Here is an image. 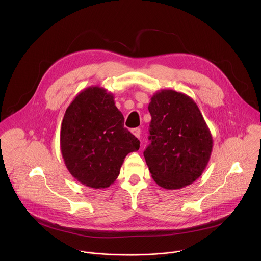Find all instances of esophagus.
Returning <instances> with one entry per match:
<instances>
[{
	"label": "esophagus",
	"instance_id": "obj_1",
	"mask_svg": "<svg viewBox=\"0 0 261 261\" xmlns=\"http://www.w3.org/2000/svg\"><path fill=\"white\" fill-rule=\"evenodd\" d=\"M132 134L135 136V137H137V138H139L140 137V129L139 128H135V129H132Z\"/></svg>",
	"mask_w": 261,
	"mask_h": 261
}]
</instances>
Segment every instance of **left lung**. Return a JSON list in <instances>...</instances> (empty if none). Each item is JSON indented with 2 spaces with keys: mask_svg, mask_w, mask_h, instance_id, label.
Here are the masks:
<instances>
[{
  "mask_svg": "<svg viewBox=\"0 0 261 261\" xmlns=\"http://www.w3.org/2000/svg\"><path fill=\"white\" fill-rule=\"evenodd\" d=\"M151 144L143 152L160 187L176 190L194 182L213 150L211 131L194 100L173 90L155 93L148 104Z\"/></svg>",
  "mask_w": 261,
  "mask_h": 261,
  "instance_id": "left-lung-1",
  "label": "left lung"
}]
</instances>
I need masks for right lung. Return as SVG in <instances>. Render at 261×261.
I'll use <instances>...</instances> for the list:
<instances>
[{
	"label": "right lung",
	"mask_w": 261,
	"mask_h": 261,
	"mask_svg": "<svg viewBox=\"0 0 261 261\" xmlns=\"http://www.w3.org/2000/svg\"><path fill=\"white\" fill-rule=\"evenodd\" d=\"M114 99L104 88L85 89L66 109L61 126V152L67 169L94 189L113 185L126 156L139 148V140L124 127Z\"/></svg>",
	"instance_id": "add662e5"
}]
</instances>
